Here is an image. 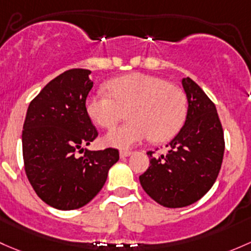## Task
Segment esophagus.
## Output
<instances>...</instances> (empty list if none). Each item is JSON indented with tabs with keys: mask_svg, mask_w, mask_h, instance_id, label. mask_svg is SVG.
I'll return each instance as SVG.
<instances>
[{
	"mask_svg": "<svg viewBox=\"0 0 251 251\" xmlns=\"http://www.w3.org/2000/svg\"><path fill=\"white\" fill-rule=\"evenodd\" d=\"M132 155V152L131 151H126V150H121L120 151V157L121 159H124V157H128Z\"/></svg>",
	"mask_w": 251,
	"mask_h": 251,
	"instance_id": "esophagus-1",
	"label": "esophagus"
}]
</instances>
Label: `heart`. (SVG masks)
<instances>
[{"label": "heart", "instance_id": "1", "mask_svg": "<svg viewBox=\"0 0 251 251\" xmlns=\"http://www.w3.org/2000/svg\"><path fill=\"white\" fill-rule=\"evenodd\" d=\"M107 95L86 99V114L95 125L110 128L123 118L127 123L103 137L108 147L127 149L151 137L163 142L180 130L186 115L184 92L166 79L146 73H130L105 84Z\"/></svg>", "mask_w": 251, "mask_h": 251}]
</instances>
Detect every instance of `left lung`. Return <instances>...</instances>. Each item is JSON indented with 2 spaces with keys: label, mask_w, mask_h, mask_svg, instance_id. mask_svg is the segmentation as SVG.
Instances as JSON below:
<instances>
[{
  "label": "left lung",
  "mask_w": 251,
  "mask_h": 251,
  "mask_svg": "<svg viewBox=\"0 0 251 251\" xmlns=\"http://www.w3.org/2000/svg\"><path fill=\"white\" fill-rule=\"evenodd\" d=\"M181 85L188 100L185 123L166 146L167 154L151 157L139 176L144 191L167 208L186 207L202 199L218 178L225 150L214 103L189 77L181 79Z\"/></svg>",
  "instance_id": "1"
}]
</instances>
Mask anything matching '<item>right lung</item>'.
Returning <instances> with one entry per match:
<instances>
[{
  "mask_svg": "<svg viewBox=\"0 0 251 251\" xmlns=\"http://www.w3.org/2000/svg\"><path fill=\"white\" fill-rule=\"evenodd\" d=\"M91 71H66L49 81L31 102L23 128L26 176L39 199L60 210L78 209L101 191L117 149H85L97 131L85 102L94 83Z\"/></svg>",
  "mask_w": 251,
  "mask_h": 251,
  "instance_id": "obj_1",
  "label": "right lung"
}]
</instances>
